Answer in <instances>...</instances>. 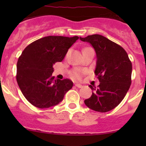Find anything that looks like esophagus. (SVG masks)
Wrapping results in <instances>:
<instances>
[{
    "label": "esophagus",
    "instance_id": "esophagus-1",
    "mask_svg": "<svg viewBox=\"0 0 146 146\" xmlns=\"http://www.w3.org/2000/svg\"><path fill=\"white\" fill-rule=\"evenodd\" d=\"M75 85H76V87H77V88H82V85H80V84H76Z\"/></svg>",
    "mask_w": 146,
    "mask_h": 146
}]
</instances>
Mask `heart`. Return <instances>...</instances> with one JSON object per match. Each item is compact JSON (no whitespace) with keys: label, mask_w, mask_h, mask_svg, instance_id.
Segmentation results:
<instances>
[{"label":"heart","mask_w":146,"mask_h":146,"mask_svg":"<svg viewBox=\"0 0 146 146\" xmlns=\"http://www.w3.org/2000/svg\"><path fill=\"white\" fill-rule=\"evenodd\" d=\"M84 73H85V71L81 70V69L75 68L73 69V70H71V72L70 73V76L73 79V80H80L82 79V74H83Z\"/></svg>","instance_id":"1"}]
</instances>
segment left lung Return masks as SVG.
Returning <instances> with one entry per match:
<instances>
[{
  "instance_id": "8db88e82",
  "label": "left lung",
  "mask_w": 146,
  "mask_h": 146,
  "mask_svg": "<svg viewBox=\"0 0 146 146\" xmlns=\"http://www.w3.org/2000/svg\"><path fill=\"white\" fill-rule=\"evenodd\" d=\"M95 50L97 64L95 73L100 83L89 87L93 90L85 105L94 111L107 112L115 108L126 96L131 83L132 64L121 46L100 35L80 37Z\"/></svg>"
}]
</instances>
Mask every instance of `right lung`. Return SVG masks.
Segmentation results:
<instances>
[{
	"instance_id": "obj_1",
	"label": "right lung",
	"mask_w": 146,
	"mask_h": 146,
	"mask_svg": "<svg viewBox=\"0 0 146 146\" xmlns=\"http://www.w3.org/2000/svg\"><path fill=\"white\" fill-rule=\"evenodd\" d=\"M79 37L48 36L29 44L17 63V84L25 98L40 109L49 108L61 102L73 83L69 79L52 76L54 65L61 62L68 48Z\"/></svg>"
}]
</instances>
